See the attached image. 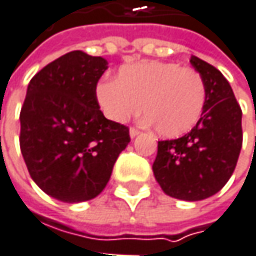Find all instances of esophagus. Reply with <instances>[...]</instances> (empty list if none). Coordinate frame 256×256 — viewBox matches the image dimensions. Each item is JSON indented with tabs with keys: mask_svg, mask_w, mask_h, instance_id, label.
Instances as JSON below:
<instances>
[{
	"mask_svg": "<svg viewBox=\"0 0 256 256\" xmlns=\"http://www.w3.org/2000/svg\"><path fill=\"white\" fill-rule=\"evenodd\" d=\"M128 133H130V138H136L140 132L136 128H130V130H128Z\"/></svg>",
	"mask_w": 256,
	"mask_h": 256,
	"instance_id": "esophagus-1",
	"label": "esophagus"
}]
</instances>
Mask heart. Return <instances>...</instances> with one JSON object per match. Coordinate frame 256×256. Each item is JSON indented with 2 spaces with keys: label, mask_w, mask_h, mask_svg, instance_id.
Wrapping results in <instances>:
<instances>
[{
  "label": "heart",
  "mask_w": 256,
  "mask_h": 256,
  "mask_svg": "<svg viewBox=\"0 0 256 256\" xmlns=\"http://www.w3.org/2000/svg\"><path fill=\"white\" fill-rule=\"evenodd\" d=\"M96 100L112 122L124 123L142 108L160 136L178 138L196 126L206 89L202 76L190 67L146 60L123 66L118 79L100 82Z\"/></svg>",
  "instance_id": "b5f03b06"
}]
</instances>
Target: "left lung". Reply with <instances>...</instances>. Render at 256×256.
<instances>
[{
  "label": "left lung",
  "mask_w": 256,
  "mask_h": 256,
  "mask_svg": "<svg viewBox=\"0 0 256 256\" xmlns=\"http://www.w3.org/2000/svg\"><path fill=\"white\" fill-rule=\"evenodd\" d=\"M190 64L205 82L202 116L184 136L158 142L152 172L168 196L202 200L221 190L236 168L244 138L242 110L220 70L195 56Z\"/></svg>",
  "instance_id": "1"
}]
</instances>
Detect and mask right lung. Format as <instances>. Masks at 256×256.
<instances>
[{
	"mask_svg": "<svg viewBox=\"0 0 256 256\" xmlns=\"http://www.w3.org/2000/svg\"><path fill=\"white\" fill-rule=\"evenodd\" d=\"M102 57L72 51L38 72L20 111V150L29 174L50 196L76 204L98 196L130 142L128 128L105 118L96 83Z\"/></svg>",
	"mask_w": 256,
	"mask_h": 256,
	"instance_id": "add662e5",
	"label": "right lung"
}]
</instances>
